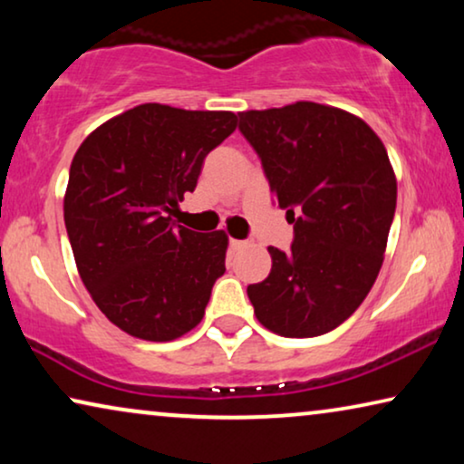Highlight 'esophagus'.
<instances>
[{
    "label": "esophagus",
    "mask_w": 464,
    "mask_h": 464,
    "mask_svg": "<svg viewBox=\"0 0 464 464\" xmlns=\"http://www.w3.org/2000/svg\"><path fill=\"white\" fill-rule=\"evenodd\" d=\"M246 243H245V240H237V238H230V249L232 251H238V249H243V246H245Z\"/></svg>",
    "instance_id": "34e87169"
}]
</instances>
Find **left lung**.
<instances>
[{
  "label": "left lung",
  "instance_id": "obj_1",
  "mask_svg": "<svg viewBox=\"0 0 464 464\" xmlns=\"http://www.w3.org/2000/svg\"><path fill=\"white\" fill-rule=\"evenodd\" d=\"M276 205L294 224L285 253L246 295L257 321L285 338L332 332L376 283L395 218L397 179L363 120L338 107L294 105L238 113Z\"/></svg>",
  "mask_w": 464,
  "mask_h": 464
}]
</instances>
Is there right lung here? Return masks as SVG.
I'll return each instance as SVG.
<instances>
[{
  "label": "right lung",
  "mask_w": 464,
  "mask_h": 464,
  "mask_svg": "<svg viewBox=\"0 0 464 464\" xmlns=\"http://www.w3.org/2000/svg\"><path fill=\"white\" fill-rule=\"evenodd\" d=\"M234 129L232 111L145 103L107 120L75 151L67 237L82 283L122 332L169 342L205 316L226 272L227 237L175 226L170 213Z\"/></svg>",
  "instance_id": "1"
}]
</instances>
